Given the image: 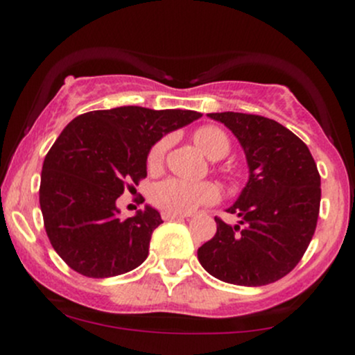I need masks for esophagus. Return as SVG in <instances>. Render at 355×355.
<instances>
[{"instance_id":"34e87169","label":"esophagus","mask_w":355,"mask_h":355,"mask_svg":"<svg viewBox=\"0 0 355 355\" xmlns=\"http://www.w3.org/2000/svg\"><path fill=\"white\" fill-rule=\"evenodd\" d=\"M187 215L173 214V211H162V218L164 220H175V218H185Z\"/></svg>"}]
</instances>
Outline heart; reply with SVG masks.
<instances>
[{"label": "heart", "mask_w": 355, "mask_h": 355, "mask_svg": "<svg viewBox=\"0 0 355 355\" xmlns=\"http://www.w3.org/2000/svg\"><path fill=\"white\" fill-rule=\"evenodd\" d=\"M195 145L210 160H220L230 150L229 137L218 126L205 125L193 133ZM166 140L158 141L148 155L150 168H155L164 160ZM218 198V190L210 183H193L182 178H166L157 183L152 190V200L157 207L173 214H190L205 203H211Z\"/></svg>", "instance_id": "1"}]
</instances>
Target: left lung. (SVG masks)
Returning a JSON list of instances; mask_svg holds the SVG:
<instances>
[{"mask_svg": "<svg viewBox=\"0 0 355 355\" xmlns=\"http://www.w3.org/2000/svg\"><path fill=\"white\" fill-rule=\"evenodd\" d=\"M237 138L248 178L217 234L198 248V262L222 282L260 287L294 268L311 243L320 207V175L307 145L284 125L247 113H209Z\"/></svg>", "mask_w": 355, "mask_h": 355, "instance_id": "8db88e82", "label": "left lung"}]
</instances>
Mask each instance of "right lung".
Listing matches in <instances>:
<instances>
[{
    "label": "right lung",
    "instance_id": "right-lung-1",
    "mask_svg": "<svg viewBox=\"0 0 355 355\" xmlns=\"http://www.w3.org/2000/svg\"><path fill=\"white\" fill-rule=\"evenodd\" d=\"M200 116L193 110L118 107L64 126L44 157L40 207L53 248L73 270L107 279L145 262L164 220L150 205L121 218L116 198L146 177L157 141Z\"/></svg>",
    "mask_w": 355,
    "mask_h": 355
}]
</instances>
